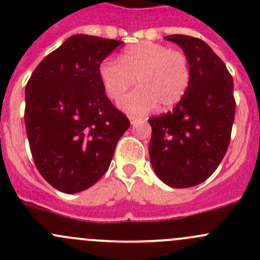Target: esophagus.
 <instances>
[{"instance_id": "1", "label": "esophagus", "mask_w": 260, "mask_h": 260, "mask_svg": "<svg viewBox=\"0 0 260 260\" xmlns=\"http://www.w3.org/2000/svg\"><path fill=\"white\" fill-rule=\"evenodd\" d=\"M129 120H131V123H132V124H135V123L140 122V120H141V118H138V117H135V115H129Z\"/></svg>"}]
</instances>
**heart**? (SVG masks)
I'll return each instance as SVG.
<instances>
[{
  "label": "heart",
  "mask_w": 260,
  "mask_h": 260,
  "mask_svg": "<svg viewBox=\"0 0 260 260\" xmlns=\"http://www.w3.org/2000/svg\"><path fill=\"white\" fill-rule=\"evenodd\" d=\"M99 77L109 98L119 99L136 79L140 88L125 95L119 107L128 113L145 114L158 104L161 109L176 106L190 85V64L179 50L156 43H140L120 55V61L106 59Z\"/></svg>",
  "instance_id": "b5f03b06"
}]
</instances>
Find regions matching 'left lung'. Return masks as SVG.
Returning <instances> with one entry per match:
<instances>
[{
  "label": "left lung",
  "instance_id": "left-lung-1",
  "mask_svg": "<svg viewBox=\"0 0 260 260\" xmlns=\"http://www.w3.org/2000/svg\"><path fill=\"white\" fill-rule=\"evenodd\" d=\"M190 64V85L172 111L149 118V158L157 177L192 187L216 170L229 147L235 115L234 81L222 60L200 39L170 35Z\"/></svg>",
  "mask_w": 260,
  "mask_h": 260
}]
</instances>
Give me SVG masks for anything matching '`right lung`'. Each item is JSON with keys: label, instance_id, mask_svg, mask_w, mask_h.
I'll use <instances>...</instances> for the list:
<instances>
[{"label": "right lung", "instance_id": "obj_1", "mask_svg": "<svg viewBox=\"0 0 260 260\" xmlns=\"http://www.w3.org/2000/svg\"><path fill=\"white\" fill-rule=\"evenodd\" d=\"M120 44L70 36L27 81L25 124L32 158L41 176L61 192H80L101 179L131 124L99 77V65Z\"/></svg>", "mask_w": 260, "mask_h": 260}]
</instances>
